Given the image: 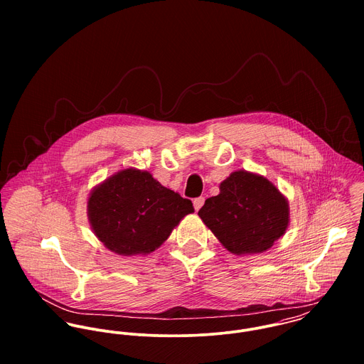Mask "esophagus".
Wrapping results in <instances>:
<instances>
[{"label":"esophagus","instance_id":"esophagus-1","mask_svg":"<svg viewBox=\"0 0 364 364\" xmlns=\"http://www.w3.org/2000/svg\"><path fill=\"white\" fill-rule=\"evenodd\" d=\"M203 205H205V198H198L193 200V208L196 211H199Z\"/></svg>","mask_w":364,"mask_h":364}]
</instances>
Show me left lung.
<instances>
[{
	"label": "left lung",
	"mask_w": 364,
	"mask_h": 364,
	"mask_svg": "<svg viewBox=\"0 0 364 364\" xmlns=\"http://www.w3.org/2000/svg\"><path fill=\"white\" fill-rule=\"evenodd\" d=\"M198 214L234 255L267 251L290 224L286 196L267 178L244 169L231 172Z\"/></svg>",
	"instance_id": "8db88e82"
}]
</instances>
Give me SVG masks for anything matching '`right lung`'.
Listing matches in <instances>:
<instances>
[{
	"mask_svg": "<svg viewBox=\"0 0 364 364\" xmlns=\"http://www.w3.org/2000/svg\"><path fill=\"white\" fill-rule=\"evenodd\" d=\"M91 228L105 247L123 257L149 255L193 213L189 199L162 186L147 171L126 168L95 186L87 202Z\"/></svg>",
	"mask_w": 364,
	"mask_h": 364,
	"instance_id": "add662e5",
	"label": "right lung"
}]
</instances>
